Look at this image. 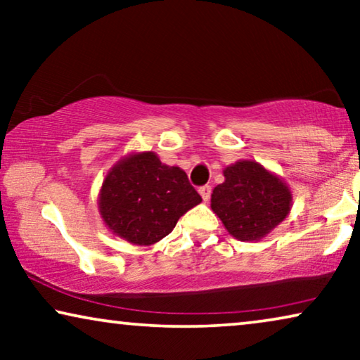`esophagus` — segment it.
I'll return each instance as SVG.
<instances>
[{
  "mask_svg": "<svg viewBox=\"0 0 360 360\" xmlns=\"http://www.w3.org/2000/svg\"><path fill=\"white\" fill-rule=\"evenodd\" d=\"M200 195H201V198H203V201H208L210 200V196H211V186L210 185H203V186H200Z\"/></svg>",
  "mask_w": 360,
  "mask_h": 360,
  "instance_id": "34e87169",
  "label": "esophagus"
}]
</instances>
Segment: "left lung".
<instances>
[{
  "label": "left lung",
  "instance_id": "obj_1",
  "mask_svg": "<svg viewBox=\"0 0 360 360\" xmlns=\"http://www.w3.org/2000/svg\"><path fill=\"white\" fill-rule=\"evenodd\" d=\"M292 191L277 175L254 160L224 169V181L213 190L211 210L239 240H259L287 218Z\"/></svg>",
  "mask_w": 360,
  "mask_h": 360
}]
</instances>
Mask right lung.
<instances>
[{
	"instance_id": "1",
	"label": "right lung",
	"mask_w": 360,
	"mask_h": 360,
	"mask_svg": "<svg viewBox=\"0 0 360 360\" xmlns=\"http://www.w3.org/2000/svg\"><path fill=\"white\" fill-rule=\"evenodd\" d=\"M201 203L180 167L162 164L154 152L124 157L103 180L98 208L112 234L150 245L172 233L186 211Z\"/></svg>"
}]
</instances>
